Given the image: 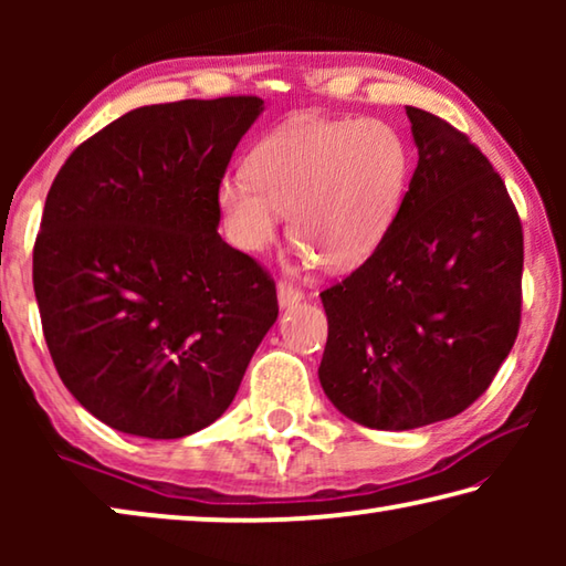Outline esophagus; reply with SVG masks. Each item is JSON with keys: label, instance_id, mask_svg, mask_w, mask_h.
<instances>
[{"label": "esophagus", "instance_id": "obj_1", "mask_svg": "<svg viewBox=\"0 0 566 566\" xmlns=\"http://www.w3.org/2000/svg\"><path fill=\"white\" fill-rule=\"evenodd\" d=\"M302 300H304V292L300 290V286L286 284V282L276 284V302H280L282 310H290V306L300 304Z\"/></svg>", "mask_w": 566, "mask_h": 566}]
</instances>
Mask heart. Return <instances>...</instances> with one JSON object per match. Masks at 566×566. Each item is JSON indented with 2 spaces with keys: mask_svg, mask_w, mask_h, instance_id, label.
I'll use <instances>...</instances> for the list:
<instances>
[{
  "mask_svg": "<svg viewBox=\"0 0 566 566\" xmlns=\"http://www.w3.org/2000/svg\"><path fill=\"white\" fill-rule=\"evenodd\" d=\"M409 147L379 119L290 122L249 151V175H227L217 207L234 247L262 254L282 212L294 244L332 270L367 260L409 181Z\"/></svg>",
  "mask_w": 566,
  "mask_h": 566,
  "instance_id": "1",
  "label": "heart"
}]
</instances>
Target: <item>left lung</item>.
Masks as SVG:
<instances>
[{
    "label": "left lung",
    "mask_w": 566,
    "mask_h": 566,
    "mask_svg": "<svg viewBox=\"0 0 566 566\" xmlns=\"http://www.w3.org/2000/svg\"><path fill=\"white\" fill-rule=\"evenodd\" d=\"M417 169L375 252L324 290V395L369 429L464 411L512 352L524 239L502 177L452 124L407 107Z\"/></svg>",
    "instance_id": "1"
}]
</instances>
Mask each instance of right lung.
<instances>
[{
  "mask_svg": "<svg viewBox=\"0 0 566 566\" xmlns=\"http://www.w3.org/2000/svg\"><path fill=\"white\" fill-rule=\"evenodd\" d=\"M262 112L260 97L132 109L76 147L46 195V347L72 397L117 432L212 424L276 322L274 282L217 234V187Z\"/></svg>",
  "mask_w": 566,
  "mask_h": 566,
  "instance_id": "1",
  "label": "right lung"
}]
</instances>
